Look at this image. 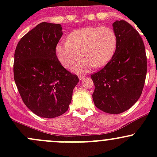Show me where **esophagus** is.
<instances>
[{"mask_svg": "<svg viewBox=\"0 0 157 157\" xmlns=\"http://www.w3.org/2000/svg\"><path fill=\"white\" fill-rule=\"evenodd\" d=\"M85 77L84 75H79V79H80V80H82V79H83Z\"/></svg>", "mask_w": 157, "mask_h": 157, "instance_id": "1", "label": "esophagus"}]
</instances>
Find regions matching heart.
I'll return each instance as SVG.
<instances>
[{"instance_id": "heart-1", "label": "heart", "mask_w": 157, "mask_h": 157, "mask_svg": "<svg viewBox=\"0 0 157 157\" xmlns=\"http://www.w3.org/2000/svg\"><path fill=\"white\" fill-rule=\"evenodd\" d=\"M118 45L115 31L108 26H84L73 30L67 42L58 43L56 56L66 68L72 67L81 57L74 68L87 71L93 67H103L113 57Z\"/></svg>"}]
</instances>
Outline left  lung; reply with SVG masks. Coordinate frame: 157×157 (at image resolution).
Returning a JSON list of instances; mask_svg holds the SVG:
<instances>
[{
    "label": "left lung",
    "mask_w": 157,
    "mask_h": 157,
    "mask_svg": "<svg viewBox=\"0 0 157 157\" xmlns=\"http://www.w3.org/2000/svg\"><path fill=\"white\" fill-rule=\"evenodd\" d=\"M118 37L116 51L104 67L91 74L95 105L109 114L128 110L138 100L147 75V55L140 34L125 20L112 24Z\"/></svg>",
    "instance_id": "obj_1"
}]
</instances>
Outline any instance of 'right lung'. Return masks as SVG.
Returning a JSON list of instances; mask_svg holds the SVG:
<instances>
[{
  "mask_svg": "<svg viewBox=\"0 0 157 157\" xmlns=\"http://www.w3.org/2000/svg\"><path fill=\"white\" fill-rule=\"evenodd\" d=\"M60 24L43 22L18 42L13 76L22 100L38 116L52 118L68 110L77 75L61 65L55 48L62 36Z\"/></svg>",
  "mask_w": 157,
  "mask_h": 157,
  "instance_id": "add662e5",
  "label": "right lung"
}]
</instances>
